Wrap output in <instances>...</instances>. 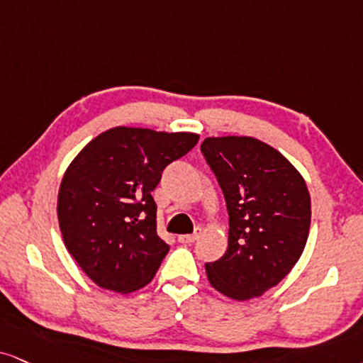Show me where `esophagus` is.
Instances as JSON below:
<instances>
[{
	"label": "esophagus",
	"instance_id": "esophagus-1",
	"mask_svg": "<svg viewBox=\"0 0 363 363\" xmlns=\"http://www.w3.org/2000/svg\"><path fill=\"white\" fill-rule=\"evenodd\" d=\"M196 239H199V232H195V234L178 235V242H182V244H191V242H195Z\"/></svg>",
	"mask_w": 363,
	"mask_h": 363
}]
</instances>
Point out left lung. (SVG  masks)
<instances>
[{"label":"left lung","mask_w":363,"mask_h":363,"mask_svg":"<svg viewBox=\"0 0 363 363\" xmlns=\"http://www.w3.org/2000/svg\"><path fill=\"white\" fill-rule=\"evenodd\" d=\"M200 150L229 212V247L205 264L208 283L237 301L261 296L288 276L305 250L310 191L298 169L256 138H207Z\"/></svg>","instance_id":"8db88e82"}]
</instances>
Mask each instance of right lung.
I'll return each instance as SVG.
<instances>
[{"label": "right lung", "mask_w": 363, "mask_h": 363, "mask_svg": "<svg viewBox=\"0 0 363 363\" xmlns=\"http://www.w3.org/2000/svg\"><path fill=\"white\" fill-rule=\"evenodd\" d=\"M199 143L195 133L118 126L69 164L57 216L67 250L101 288L133 293L153 279L169 245L156 234L151 191L161 173Z\"/></svg>", "instance_id": "1"}]
</instances>
